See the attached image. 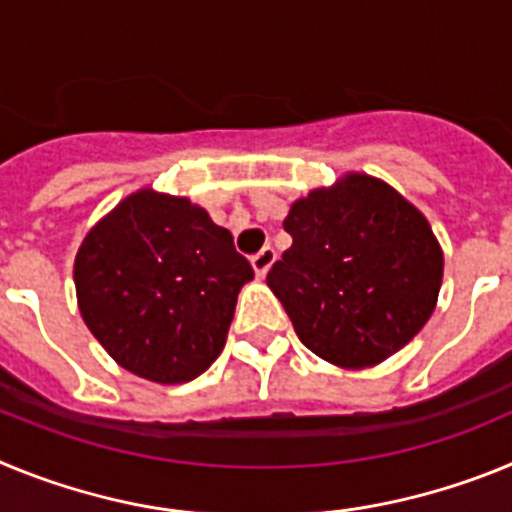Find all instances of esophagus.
Masks as SVG:
<instances>
[{"mask_svg":"<svg viewBox=\"0 0 512 512\" xmlns=\"http://www.w3.org/2000/svg\"><path fill=\"white\" fill-rule=\"evenodd\" d=\"M274 259H277V253H274V248H271V246L261 248V251L256 253V256H253V259H251V266H253V271H256V277L264 279L266 274H269V269H271V264H274Z\"/></svg>","mask_w":512,"mask_h":512,"instance_id":"esophagus-1","label":"esophagus"}]
</instances>
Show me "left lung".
I'll return each mask as SVG.
<instances>
[{
    "label": "left lung",
    "mask_w": 512,
    "mask_h": 512,
    "mask_svg": "<svg viewBox=\"0 0 512 512\" xmlns=\"http://www.w3.org/2000/svg\"><path fill=\"white\" fill-rule=\"evenodd\" d=\"M292 246L271 266L277 295L312 354L366 369L397 354L436 310L443 251L423 212L377 176L348 171L292 202Z\"/></svg>",
    "instance_id": "8db88e82"
}]
</instances>
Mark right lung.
Returning <instances> with one entry per match:
<instances>
[{
	"label": "right lung",
	"mask_w": 512,
	"mask_h": 512,
	"mask_svg": "<svg viewBox=\"0 0 512 512\" xmlns=\"http://www.w3.org/2000/svg\"><path fill=\"white\" fill-rule=\"evenodd\" d=\"M253 269L230 230L187 197L143 187L99 220L74 261L79 312L104 351L156 384L220 356Z\"/></svg>",
	"instance_id": "right-lung-1"
}]
</instances>
